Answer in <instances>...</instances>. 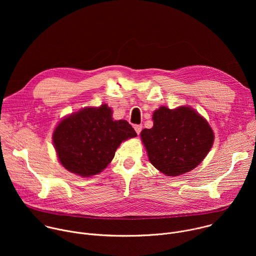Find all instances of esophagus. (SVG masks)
<instances>
[{
    "mask_svg": "<svg viewBox=\"0 0 256 256\" xmlns=\"http://www.w3.org/2000/svg\"><path fill=\"white\" fill-rule=\"evenodd\" d=\"M134 128L136 132L138 134H140V132H142V126L140 124H136Z\"/></svg>",
    "mask_w": 256,
    "mask_h": 256,
    "instance_id": "esophagus-1",
    "label": "esophagus"
}]
</instances>
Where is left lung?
<instances>
[{"label": "left lung", "mask_w": 256, "mask_h": 256, "mask_svg": "<svg viewBox=\"0 0 256 256\" xmlns=\"http://www.w3.org/2000/svg\"><path fill=\"white\" fill-rule=\"evenodd\" d=\"M153 120L152 128L142 130V140L150 162L167 176L190 172L212 148V130L190 107L171 110L162 106L153 114Z\"/></svg>", "instance_id": "8db88e82"}]
</instances>
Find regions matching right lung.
<instances>
[{
    "mask_svg": "<svg viewBox=\"0 0 256 256\" xmlns=\"http://www.w3.org/2000/svg\"><path fill=\"white\" fill-rule=\"evenodd\" d=\"M106 104L89 107L62 120L52 140L62 165L87 177L100 173L112 162L122 140L136 136L126 120H114Z\"/></svg>",
    "mask_w": 256,
    "mask_h": 256,
    "instance_id": "obj_1",
    "label": "right lung"
}]
</instances>
